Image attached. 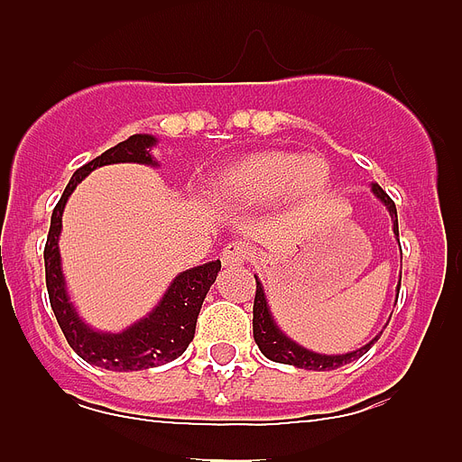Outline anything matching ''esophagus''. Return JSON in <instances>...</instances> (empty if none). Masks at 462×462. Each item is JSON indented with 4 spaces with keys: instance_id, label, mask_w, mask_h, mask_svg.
Returning <instances> with one entry per match:
<instances>
[{
    "instance_id": "34e87169",
    "label": "esophagus",
    "mask_w": 462,
    "mask_h": 462,
    "mask_svg": "<svg viewBox=\"0 0 462 462\" xmlns=\"http://www.w3.org/2000/svg\"><path fill=\"white\" fill-rule=\"evenodd\" d=\"M252 256V247L243 240H234L228 243L222 252V263L224 266H243L245 261Z\"/></svg>"
}]
</instances>
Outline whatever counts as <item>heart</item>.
Listing matches in <instances>:
<instances>
[{"mask_svg":"<svg viewBox=\"0 0 462 462\" xmlns=\"http://www.w3.org/2000/svg\"><path fill=\"white\" fill-rule=\"evenodd\" d=\"M328 182L319 157L298 159L291 152L266 150L238 159L215 182V196L226 206H268L284 191L317 194Z\"/></svg>","mask_w":462,"mask_h":462,"instance_id":"1","label":"heart"}]
</instances>
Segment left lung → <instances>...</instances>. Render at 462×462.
<instances>
[{"label": "left lung", "instance_id": "8db88e82", "mask_svg": "<svg viewBox=\"0 0 462 462\" xmlns=\"http://www.w3.org/2000/svg\"><path fill=\"white\" fill-rule=\"evenodd\" d=\"M373 191L386 203V208H389L391 219H393V231L395 236H398V210H395V203L391 201V196L379 185H373ZM252 314H254V317H252V328H254V340L256 345H259L261 354L266 358H271V361L287 363V365H296V368L319 370V373L321 370H337L340 365H345V363H352L356 361V358H361L363 354L368 352L370 346L377 342V337H374L370 345L361 346V349H356V352L352 354H342V356H324V354L308 352V349H303V346H298L296 342L289 340L287 336H282L280 328H277L275 321H273L271 312H268L266 296H263V289H261L259 282H256L254 308H252Z\"/></svg>", "mask_w": 462, "mask_h": 462}]
</instances>
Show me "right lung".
Returning a JSON list of instances; mask_svg holds the SVG:
<instances>
[{
    "mask_svg": "<svg viewBox=\"0 0 462 462\" xmlns=\"http://www.w3.org/2000/svg\"><path fill=\"white\" fill-rule=\"evenodd\" d=\"M152 145V136L136 134V136H129L126 141L117 143L116 148L106 150L101 157L92 159L89 164L80 166L73 173L62 199L57 201L55 210H52L51 231H48L46 250H43L48 298H51V308L69 346L83 361L106 370H117V373L154 368V365L169 363L185 354L189 342L194 340L196 319L201 312L203 298L210 291L212 282L222 268L219 261H210V263L180 273L169 287V291L164 293L162 303L152 310V314L134 324L132 328L122 330V333H97V330L88 328L69 303L62 266H60V247H57V238L62 231L64 203H67L69 194L97 166L117 164V162L152 164V154H150Z\"/></svg>",
    "mask_w": 462,
    "mask_h": 462,
    "instance_id": "1",
    "label": "right lung"
}]
</instances>
